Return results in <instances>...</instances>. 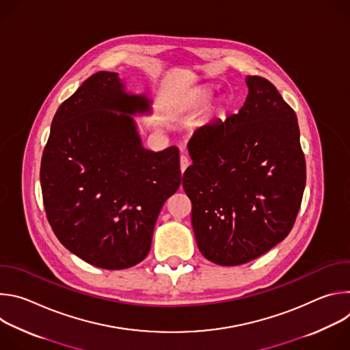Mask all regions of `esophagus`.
I'll list each match as a JSON object with an SVG mask.
<instances>
[{"mask_svg":"<svg viewBox=\"0 0 350 350\" xmlns=\"http://www.w3.org/2000/svg\"><path fill=\"white\" fill-rule=\"evenodd\" d=\"M188 166H189V159L187 158V155H181V157H180V169H181V173H184Z\"/></svg>","mask_w":350,"mask_h":350,"instance_id":"34e87169","label":"esophagus"}]
</instances>
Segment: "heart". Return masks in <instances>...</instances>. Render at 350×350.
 Here are the masks:
<instances>
[{
	"label": "heart",
	"mask_w": 350,
	"mask_h": 350,
	"mask_svg": "<svg viewBox=\"0 0 350 350\" xmlns=\"http://www.w3.org/2000/svg\"><path fill=\"white\" fill-rule=\"evenodd\" d=\"M209 98V94H202V95H199V98H198V101H206V99Z\"/></svg>",
	"instance_id": "heart-1"
}]
</instances>
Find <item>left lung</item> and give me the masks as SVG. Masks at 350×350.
Instances as JSON below:
<instances>
[{"label": "left lung", "instance_id": "obj_1", "mask_svg": "<svg viewBox=\"0 0 350 350\" xmlns=\"http://www.w3.org/2000/svg\"><path fill=\"white\" fill-rule=\"evenodd\" d=\"M238 113L195 130L183 187L199 251L220 266L269 252L292 230L306 184L293 109L273 83L247 76Z\"/></svg>", "mask_w": 350, "mask_h": 350}]
</instances>
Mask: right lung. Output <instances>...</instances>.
Masks as SVG:
<instances>
[{
  "instance_id": "add662e5",
  "label": "right lung",
  "mask_w": 350,
  "mask_h": 350,
  "mask_svg": "<svg viewBox=\"0 0 350 350\" xmlns=\"http://www.w3.org/2000/svg\"><path fill=\"white\" fill-rule=\"evenodd\" d=\"M148 111L149 99L124 92L118 73L98 72L61 104L44 148L48 223L72 254L99 269L146 258L159 212L181 184L177 146L151 152L141 145L130 115Z\"/></svg>"
}]
</instances>
